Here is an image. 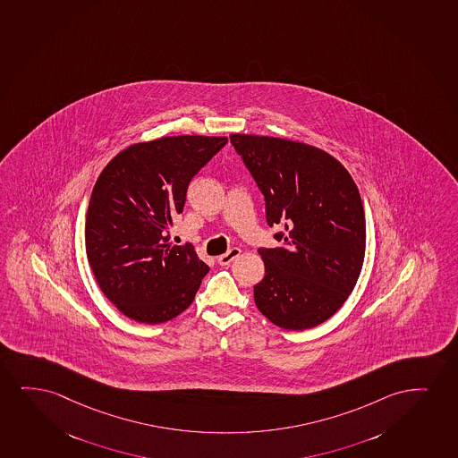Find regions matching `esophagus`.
Returning <instances> with one entry per match:
<instances>
[{"label":"esophagus","instance_id":"1","mask_svg":"<svg viewBox=\"0 0 458 458\" xmlns=\"http://www.w3.org/2000/svg\"><path fill=\"white\" fill-rule=\"evenodd\" d=\"M239 255H241V250L234 247V249L228 250L225 255H220L217 258V262H219L220 266H230Z\"/></svg>","mask_w":458,"mask_h":458}]
</instances>
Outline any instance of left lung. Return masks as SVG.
I'll list each match as a JSON object with an SVG mask.
<instances>
[{"label": "left lung", "instance_id": "left-lung-1", "mask_svg": "<svg viewBox=\"0 0 458 458\" xmlns=\"http://www.w3.org/2000/svg\"><path fill=\"white\" fill-rule=\"evenodd\" d=\"M283 241L259 249L266 275L253 287L264 317L289 331L318 327L350 297L365 256V213L350 173L333 155L291 140L233 133Z\"/></svg>", "mask_w": 458, "mask_h": 458}]
</instances>
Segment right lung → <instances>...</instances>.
<instances>
[{"label": "right lung", "mask_w": 458, "mask_h": 458, "mask_svg": "<svg viewBox=\"0 0 458 458\" xmlns=\"http://www.w3.org/2000/svg\"><path fill=\"white\" fill-rule=\"evenodd\" d=\"M225 137L180 135L131 144L96 180L85 222L89 267L104 295L131 320L158 325L188 310L209 267L169 230L190 182Z\"/></svg>", "instance_id": "1"}]
</instances>
